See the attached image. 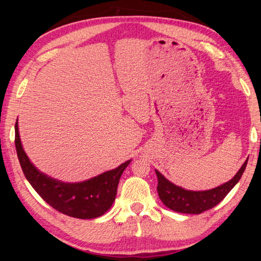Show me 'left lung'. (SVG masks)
I'll list each match as a JSON object with an SVG mask.
<instances>
[{"mask_svg": "<svg viewBox=\"0 0 261 261\" xmlns=\"http://www.w3.org/2000/svg\"><path fill=\"white\" fill-rule=\"evenodd\" d=\"M247 163L248 159L242 165V167L238 171L237 175L228 182L213 188V190L203 192L186 191L184 188L176 186L173 182L166 179L158 170H156V175L158 177L157 191L159 198L162 199L166 206L175 211V212L186 214L202 213L204 211L213 208L215 205H218L228 195V193L240 180L243 171L247 167Z\"/></svg>", "mask_w": 261, "mask_h": 261, "instance_id": "left-lung-1", "label": "left lung"}]
</instances>
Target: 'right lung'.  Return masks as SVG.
I'll return each mask as SVG.
<instances>
[{"label":"right lung","instance_id":"add662e5","mask_svg":"<svg viewBox=\"0 0 261 261\" xmlns=\"http://www.w3.org/2000/svg\"><path fill=\"white\" fill-rule=\"evenodd\" d=\"M15 148L25 178L43 201L60 213L84 220L98 218L112 206L120 177L131 162L127 160L118 168L86 181L66 184L40 173L30 163L21 145L18 120L15 122Z\"/></svg>","mask_w":261,"mask_h":261}]
</instances>
